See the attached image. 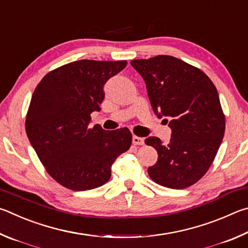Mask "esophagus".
Here are the masks:
<instances>
[{
    "label": "esophagus",
    "instance_id": "esophagus-1",
    "mask_svg": "<svg viewBox=\"0 0 248 248\" xmlns=\"http://www.w3.org/2000/svg\"><path fill=\"white\" fill-rule=\"evenodd\" d=\"M144 142H145V140H144V138H142V137H138L136 135L133 136V144L134 145H137V146L144 145Z\"/></svg>",
    "mask_w": 248,
    "mask_h": 248
}]
</instances>
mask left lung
Masks as SVG:
<instances>
[{
  "mask_svg": "<svg viewBox=\"0 0 248 248\" xmlns=\"http://www.w3.org/2000/svg\"><path fill=\"white\" fill-rule=\"evenodd\" d=\"M131 64L144 78L155 113L169 117L172 128L168 145L154 136L145 140L158 153L148 168L150 179L164 187H189L209 170L224 136L225 115L216 86L202 69L174 56Z\"/></svg>",
  "mask_w": 248,
  "mask_h": 248,
  "instance_id": "8db88e82",
  "label": "left lung"
}]
</instances>
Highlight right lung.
Wrapping results in <instances>:
<instances>
[{"label":"right lung","instance_id":"1","mask_svg":"<svg viewBox=\"0 0 248 248\" xmlns=\"http://www.w3.org/2000/svg\"><path fill=\"white\" fill-rule=\"evenodd\" d=\"M126 65L127 61H76L47 73L34 89L26 133L46 171L64 187L80 192L106 184L113 162L131 147L127 127L89 126L90 114L104 99V84Z\"/></svg>","mask_w":248,"mask_h":248}]
</instances>
